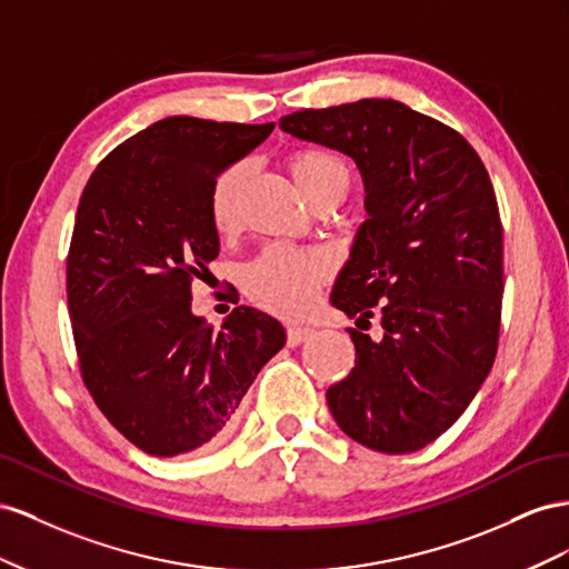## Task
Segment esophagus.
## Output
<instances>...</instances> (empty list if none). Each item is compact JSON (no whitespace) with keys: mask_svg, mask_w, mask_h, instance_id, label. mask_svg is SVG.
Listing matches in <instances>:
<instances>
[{"mask_svg":"<svg viewBox=\"0 0 569 569\" xmlns=\"http://www.w3.org/2000/svg\"><path fill=\"white\" fill-rule=\"evenodd\" d=\"M310 336H312V329H307V327H290V329H288V346L296 348V346L305 343V340L310 338Z\"/></svg>","mask_w":569,"mask_h":569,"instance_id":"obj_1","label":"esophagus"}]
</instances>
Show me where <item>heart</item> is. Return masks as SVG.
<instances>
[{"label":"heart","instance_id":"obj_1","mask_svg":"<svg viewBox=\"0 0 569 569\" xmlns=\"http://www.w3.org/2000/svg\"><path fill=\"white\" fill-rule=\"evenodd\" d=\"M288 167L310 202L336 190L346 192L348 188L343 161L327 150H298L290 154ZM246 181L248 164H242V161L217 176L212 192H209V214H212L217 231L229 233L236 229ZM327 273L329 262L321 252L271 246L248 264L246 273H242V286L264 310L281 317H298L312 305L315 290Z\"/></svg>","mask_w":569,"mask_h":569}]
</instances>
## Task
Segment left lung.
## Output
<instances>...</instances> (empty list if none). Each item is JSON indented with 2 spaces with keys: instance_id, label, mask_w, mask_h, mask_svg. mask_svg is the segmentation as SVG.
I'll return each instance as SVG.
<instances>
[{
  "instance_id": "8db88e82",
  "label": "left lung",
  "mask_w": 569,
  "mask_h": 569,
  "mask_svg": "<svg viewBox=\"0 0 569 569\" xmlns=\"http://www.w3.org/2000/svg\"><path fill=\"white\" fill-rule=\"evenodd\" d=\"M279 126L348 154L367 192L331 305L379 315L383 338L348 329L355 367L327 391L331 415L371 450L415 452L456 425L496 360L502 226L489 171L458 131L396 100L302 109Z\"/></svg>"
}]
</instances>
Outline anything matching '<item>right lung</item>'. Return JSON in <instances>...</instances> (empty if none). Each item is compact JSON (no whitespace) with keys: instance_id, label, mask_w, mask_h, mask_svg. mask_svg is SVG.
<instances>
[{"instance_id":"right-lung-1","label":"right lung","mask_w":569,"mask_h":569,"mask_svg":"<svg viewBox=\"0 0 569 569\" xmlns=\"http://www.w3.org/2000/svg\"><path fill=\"white\" fill-rule=\"evenodd\" d=\"M273 123L161 119L111 150L80 194L67 259L80 375L102 415L148 456L214 443L286 346L240 305L221 329L192 315V281L219 254L209 192Z\"/></svg>"}]
</instances>
